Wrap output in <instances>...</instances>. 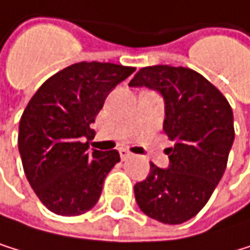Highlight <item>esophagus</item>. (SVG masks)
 Wrapping results in <instances>:
<instances>
[{"mask_svg": "<svg viewBox=\"0 0 250 250\" xmlns=\"http://www.w3.org/2000/svg\"><path fill=\"white\" fill-rule=\"evenodd\" d=\"M120 156H121V159H123V161H126L127 158H130V156H132V153L129 152L127 148H120Z\"/></svg>", "mask_w": 250, "mask_h": 250, "instance_id": "1", "label": "esophagus"}]
</instances>
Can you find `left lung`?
I'll list each match as a JSON object with an SVG mask.
<instances>
[{
	"mask_svg": "<svg viewBox=\"0 0 250 250\" xmlns=\"http://www.w3.org/2000/svg\"><path fill=\"white\" fill-rule=\"evenodd\" d=\"M129 86L158 91L166 104L164 132L168 168L150 162V173L135 185L141 211L161 223L179 225L207 205L225 173L234 143V115L223 94L184 66L141 68Z\"/></svg>",
	"mask_w": 250,
	"mask_h": 250,
	"instance_id": "1",
	"label": "left lung"
}]
</instances>
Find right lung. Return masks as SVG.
Masks as SVG:
<instances>
[{"instance_id": "right-lung-1", "label": "right lung", "mask_w": 250, "mask_h": 250, "mask_svg": "<svg viewBox=\"0 0 250 250\" xmlns=\"http://www.w3.org/2000/svg\"><path fill=\"white\" fill-rule=\"evenodd\" d=\"M133 71L115 63H74L51 76L28 102L18 147L31 188L51 212L80 215L100 199L120 153L91 152V124L109 92Z\"/></svg>"}]
</instances>
